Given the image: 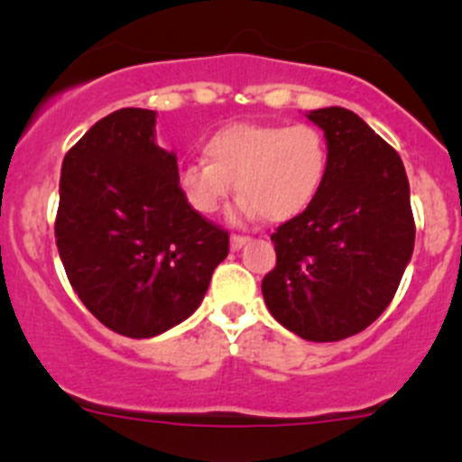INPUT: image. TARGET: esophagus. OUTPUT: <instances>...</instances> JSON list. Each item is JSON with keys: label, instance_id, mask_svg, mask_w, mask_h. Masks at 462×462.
Here are the masks:
<instances>
[{"label": "esophagus", "instance_id": "1", "mask_svg": "<svg viewBox=\"0 0 462 462\" xmlns=\"http://www.w3.org/2000/svg\"><path fill=\"white\" fill-rule=\"evenodd\" d=\"M248 236H241V235H232L230 236V248L232 250H241V248H244V245L245 244H248Z\"/></svg>", "mask_w": 462, "mask_h": 462}]
</instances>
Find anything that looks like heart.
Returning a JSON list of instances; mask_svg holds the SVG:
<instances>
[{
  "instance_id": "obj_1",
  "label": "heart",
  "mask_w": 462,
  "mask_h": 462,
  "mask_svg": "<svg viewBox=\"0 0 462 462\" xmlns=\"http://www.w3.org/2000/svg\"><path fill=\"white\" fill-rule=\"evenodd\" d=\"M203 158L185 162L176 176L189 209L201 217L218 212L235 180L241 214L283 223L319 197L330 152L324 132L313 125L236 123L205 141Z\"/></svg>"
}]
</instances>
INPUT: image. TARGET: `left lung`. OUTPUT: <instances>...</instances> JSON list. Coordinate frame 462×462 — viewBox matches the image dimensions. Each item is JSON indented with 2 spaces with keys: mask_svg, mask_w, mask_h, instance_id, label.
I'll return each mask as SVG.
<instances>
[{
  "mask_svg": "<svg viewBox=\"0 0 462 462\" xmlns=\"http://www.w3.org/2000/svg\"><path fill=\"white\" fill-rule=\"evenodd\" d=\"M328 141L324 188L273 235L277 265L261 282L270 315L309 342H337L384 313L411 261L409 180L398 152L353 111L306 114Z\"/></svg>",
  "mask_w": 462,
  "mask_h": 462,
  "instance_id": "obj_1",
  "label": "left lung"
}]
</instances>
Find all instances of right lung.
<instances>
[{"mask_svg":"<svg viewBox=\"0 0 462 462\" xmlns=\"http://www.w3.org/2000/svg\"><path fill=\"white\" fill-rule=\"evenodd\" d=\"M156 111L97 120L62 162L55 244L82 304L106 328L156 337L201 306L227 232L188 208Z\"/></svg>","mask_w":462,"mask_h":462,"instance_id":"obj_1","label":"right lung"}]
</instances>
